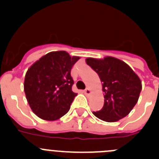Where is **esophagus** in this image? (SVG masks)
<instances>
[{
  "mask_svg": "<svg viewBox=\"0 0 159 159\" xmlns=\"http://www.w3.org/2000/svg\"><path fill=\"white\" fill-rule=\"evenodd\" d=\"M84 93L86 94V95H90V94L92 93V91H91L89 88H87L86 89L84 90Z\"/></svg>",
  "mask_w": 159,
  "mask_h": 159,
  "instance_id": "34e87169",
  "label": "esophagus"
}]
</instances>
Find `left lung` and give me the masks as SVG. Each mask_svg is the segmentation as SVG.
I'll return each mask as SVG.
<instances>
[{"label":"left lung","mask_w":159,"mask_h":159,"mask_svg":"<svg viewBox=\"0 0 159 159\" xmlns=\"http://www.w3.org/2000/svg\"><path fill=\"white\" fill-rule=\"evenodd\" d=\"M88 65L99 75L104 93V104L94 116L108 123L127 116L137 103L142 90L139 77L129 65L111 57L87 58Z\"/></svg>","instance_id":"left-lung-1"}]
</instances>
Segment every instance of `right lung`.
<instances>
[{
  "mask_svg": "<svg viewBox=\"0 0 159 159\" xmlns=\"http://www.w3.org/2000/svg\"><path fill=\"white\" fill-rule=\"evenodd\" d=\"M80 59L67 52H51L28 69L24 83L31 109L43 120L54 121L64 116L77 95L72 92V66Z\"/></svg>",
  "mask_w": 159,
  "mask_h": 159,
  "instance_id": "1",
  "label": "right lung"
}]
</instances>
